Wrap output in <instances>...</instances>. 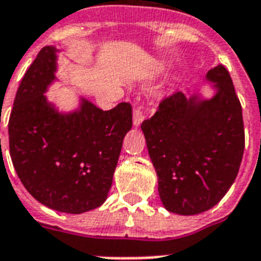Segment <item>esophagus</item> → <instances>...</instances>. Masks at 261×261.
I'll list each match as a JSON object with an SVG mask.
<instances>
[{"label": "esophagus", "instance_id": "1", "mask_svg": "<svg viewBox=\"0 0 261 261\" xmlns=\"http://www.w3.org/2000/svg\"><path fill=\"white\" fill-rule=\"evenodd\" d=\"M143 119H145V112H143V109H142V107H138V109L134 110V114H133V123H134L135 127L141 126Z\"/></svg>", "mask_w": 261, "mask_h": 261}]
</instances>
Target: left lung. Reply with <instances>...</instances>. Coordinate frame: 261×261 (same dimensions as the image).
<instances>
[{"label": "left lung", "instance_id": "left-lung-1", "mask_svg": "<svg viewBox=\"0 0 261 261\" xmlns=\"http://www.w3.org/2000/svg\"><path fill=\"white\" fill-rule=\"evenodd\" d=\"M205 79L215 83L211 99L175 92L141 126L161 201L182 216L219 204L236 179L244 152L243 111L229 72L219 64Z\"/></svg>", "mask_w": 261, "mask_h": 261}]
</instances>
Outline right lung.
Wrapping results in <instances>:
<instances>
[{
    "mask_svg": "<svg viewBox=\"0 0 261 261\" xmlns=\"http://www.w3.org/2000/svg\"><path fill=\"white\" fill-rule=\"evenodd\" d=\"M57 52L44 46L21 80L9 119L12 162L25 189L42 205L80 215L100 206L112 185L133 107L103 111L80 97L59 112L45 94L56 80Z\"/></svg>",
    "mask_w": 261,
    "mask_h": 261,
    "instance_id": "obj_1",
    "label": "right lung"
}]
</instances>
